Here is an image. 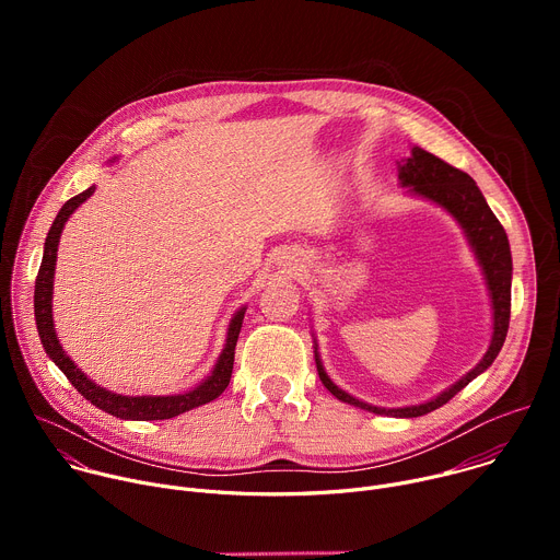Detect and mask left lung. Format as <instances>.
Masks as SVG:
<instances>
[{"instance_id":"1","label":"left lung","mask_w":560,"mask_h":560,"mask_svg":"<svg viewBox=\"0 0 560 560\" xmlns=\"http://www.w3.org/2000/svg\"><path fill=\"white\" fill-rule=\"evenodd\" d=\"M398 179H401V184L408 186L412 192L443 206L465 228V234L469 236V244L478 257V264L483 266L488 288L492 294L494 335H492L490 350L486 352L483 361L478 363L471 372H467L458 383H454L450 389H445L443 394L432 398V401L421 404V406H410V408H396V410L368 406V404L359 401V398L350 396L348 392H343L341 387H337L330 381L318 354H314V357H316L318 378H322V383L339 398V401L350 404L361 410H368V412H374V415L412 419V417H423V415L445 406L454 394H458L471 378H476L483 370H488L494 363V359L499 357V352L505 343V337H508V328H510L512 255H510L508 234H505L501 221L490 210L486 197L481 195V190L476 188L474 179L467 173L450 166L447 162H443V159H439L436 154H432L423 148H412V156L398 162Z\"/></svg>"}]
</instances>
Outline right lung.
Returning <instances> with one entry per match:
<instances>
[{
    "mask_svg": "<svg viewBox=\"0 0 560 560\" xmlns=\"http://www.w3.org/2000/svg\"><path fill=\"white\" fill-rule=\"evenodd\" d=\"M95 192V188H89L84 192L74 195L72 199H68L59 214L55 217L46 244H44V257H42V266L35 279V322H37V330H39V339L44 343L46 354L57 363V368L66 374V378L77 387V392L82 394L86 401H91L93 406H97L100 410L117 417V419H132V421H159V419H173L177 415H184L192 408H199L203 404L214 401V398L228 387L230 376H232V363H234V348H236V339L238 332H242V324H244V314L246 307L238 310L232 318V324L228 328V339H225V348L212 370V374L197 385L195 389L186 392V394H175V396H121L115 392H108L100 385H95L82 370H79L61 350L57 335H55V326H52V275H55V261H57V244L59 236L63 230V223L68 221V217L82 206L91 195Z\"/></svg>",
    "mask_w": 560,
    "mask_h": 560,
    "instance_id": "1",
    "label": "right lung"
}]
</instances>
